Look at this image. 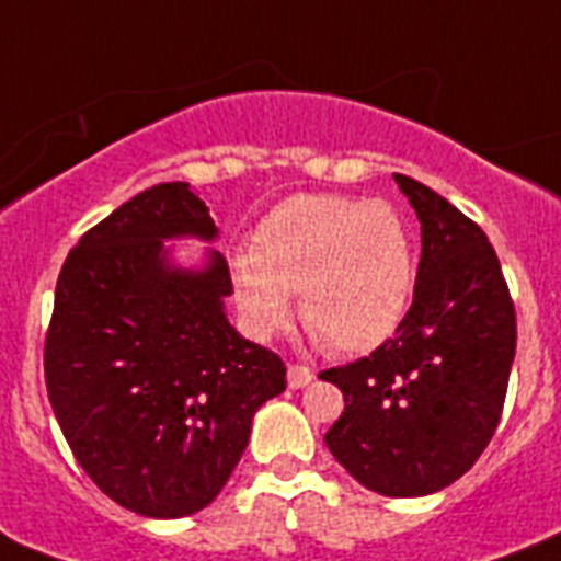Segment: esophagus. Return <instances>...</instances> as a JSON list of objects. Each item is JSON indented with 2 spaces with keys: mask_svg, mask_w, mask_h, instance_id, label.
Here are the masks:
<instances>
[{
  "mask_svg": "<svg viewBox=\"0 0 561 561\" xmlns=\"http://www.w3.org/2000/svg\"><path fill=\"white\" fill-rule=\"evenodd\" d=\"M313 380V371L308 366H299V363H290L288 366V386L290 389H305V386Z\"/></svg>",
  "mask_w": 561,
  "mask_h": 561,
  "instance_id": "1",
  "label": "esophagus"
}]
</instances>
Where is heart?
<instances>
[{"mask_svg": "<svg viewBox=\"0 0 561 561\" xmlns=\"http://www.w3.org/2000/svg\"><path fill=\"white\" fill-rule=\"evenodd\" d=\"M417 250L409 221L386 202L296 195L256 227L253 250L230 259L241 325L271 340L290 322L299 290L305 325L328 348L383 345L409 311Z\"/></svg>", "mask_w": 561, "mask_h": 561, "instance_id": "b5f03b06", "label": "heart"}]
</instances>
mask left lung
<instances>
[{"label": "left lung", "instance_id": "obj_1", "mask_svg": "<svg viewBox=\"0 0 561 561\" xmlns=\"http://www.w3.org/2000/svg\"><path fill=\"white\" fill-rule=\"evenodd\" d=\"M421 221L412 308L391 340L320 380L345 409L325 444L389 499L438 493L493 438L516 357V308L484 230L421 181L394 175Z\"/></svg>", "mask_w": 561, "mask_h": 561}]
</instances>
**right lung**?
<instances>
[{
	"label": "right lung",
	"mask_w": 561,
	"mask_h": 561,
	"mask_svg": "<svg viewBox=\"0 0 561 561\" xmlns=\"http://www.w3.org/2000/svg\"><path fill=\"white\" fill-rule=\"evenodd\" d=\"M172 239H218L184 181L149 186L77 241L45 334L48 400L77 463L149 518L207 507L253 414L285 391V363L227 320L225 256L181 267Z\"/></svg>",
	"instance_id": "1"
}]
</instances>
